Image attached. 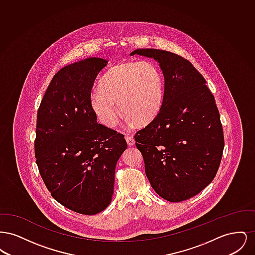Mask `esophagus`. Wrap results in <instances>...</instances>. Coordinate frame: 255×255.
Here are the masks:
<instances>
[{
  "label": "esophagus",
  "instance_id": "obj_1",
  "mask_svg": "<svg viewBox=\"0 0 255 255\" xmlns=\"http://www.w3.org/2000/svg\"><path fill=\"white\" fill-rule=\"evenodd\" d=\"M126 141H127V144L129 146H133L134 144V139H133L132 135H127L126 137Z\"/></svg>",
  "mask_w": 255,
  "mask_h": 255
}]
</instances>
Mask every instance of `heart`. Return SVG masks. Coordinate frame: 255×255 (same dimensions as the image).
Instances as JSON below:
<instances>
[{
    "mask_svg": "<svg viewBox=\"0 0 255 255\" xmlns=\"http://www.w3.org/2000/svg\"><path fill=\"white\" fill-rule=\"evenodd\" d=\"M163 77L151 61H131L110 69L100 80L99 89L91 97L97 119L114 127L122 113L141 124L153 120L163 101Z\"/></svg>",
    "mask_w": 255,
    "mask_h": 255,
    "instance_id": "heart-1",
    "label": "heart"
}]
</instances>
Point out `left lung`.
Listing matches in <instances>:
<instances>
[{
    "label": "left lung",
    "instance_id": "8db88e82",
    "mask_svg": "<svg viewBox=\"0 0 255 255\" xmlns=\"http://www.w3.org/2000/svg\"><path fill=\"white\" fill-rule=\"evenodd\" d=\"M154 58L164 75V94L158 115L134 134L147 179L161 198L182 202L213 181L225 146L220 114L206 79L176 53L138 49Z\"/></svg>",
    "mask_w": 255,
    "mask_h": 255
}]
</instances>
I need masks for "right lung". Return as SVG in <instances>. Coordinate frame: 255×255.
I'll return each instance as SVG.
<instances>
[{
	"instance_id": "1",
	"label": "right lung",
	"mask_w": 255,
	"mask_h": 255,
	"mask_svg": "<svg viewBox=\"0 0 255 255\" xmlns=\"http://www.w3.org/2000/svg\"><path fill=\"white\" fill-rule=\"evenodd\" d=\"M108 61L92 57L61 69L37 113L35 158L51 196L62 206L95 215L109 206L115 170L127 143L99 124L91 92Z\"/></svg>"
}]
</instances>
